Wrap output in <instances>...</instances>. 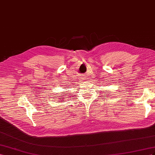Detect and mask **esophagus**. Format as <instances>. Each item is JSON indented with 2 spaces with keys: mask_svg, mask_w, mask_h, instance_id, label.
I'll return each instance as SVG.
<instances>
[{
  "mask_svg": "<svg viewBox=\"0 0 155 155\" xmlns=\"http://www.w3.org/2000/svg\"><path fill=\"white\" fill-rule=\"evenodd\" d=\"M82 79H83V80H84V81H86L87 78H86L85 76H83V77H82Z\"/></svg>",
  "mask_w": 155,
  "mask_h": 155,
  "instance_id": "obj_1",
  "label": "esophagus"
}]
</instances>
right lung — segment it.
<instances>
[{
    "mask_svg": "<svg viewBox=\"0 0 155 155\" xmlns=\"http://www.w3.org/2000/svg\"><path fill=\"white\" fill-rule=\"evenodd\" d=\"M62 97H63V95H60V97H59V99H63L64 98H62ZM63 102H64V101H63Z\"/></svg>",
    "mask_w": 155,
    "mask_h": 155,
    "instance_id": "right-lung-1",
    "label": "right lung"
}]
</instances>
